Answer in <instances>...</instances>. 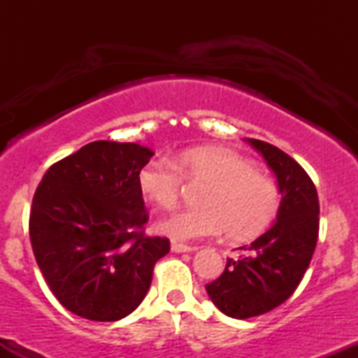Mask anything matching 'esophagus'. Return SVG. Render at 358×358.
Instances as JSON below:
<instances>
[{
	"label": "esophagus",
	"instance_id": "obj_1",
	"mask_svg": "<svg viewBox=\"0 0 358 358\" xmlns=\"http://www.w3.org/2000/svg\"><path fill=\"white\" fill-rule=\"evenodd\" d=\"M196 248H192V245H187V244H182V242H171V250L173 252H193Z\"/></svg>",
	"mask_w": 358,
	"mask_h": 358
}]
</instances>
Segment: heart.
Listing matches in <instances>:
<instances>
[{
  "label": "heart",
  "mask_w": 358,
  "mask_h": 358,
  "mask_svg": "<svg viewBox=\"0 0 358 358\" xmlns=\"http://www.w3.org/2000/svg\"><path fill=\"white\" fill-rule=\"evenodd\" d=\"M185 178L208 185L200 196L203 208L175 212L159 224V231L175 241L215 237L229 239L257 236L273 222L281 203L278 185L259 173L256 163L225 148H190L175 163L153 158L138 173L139 192L148 202L173 208L180 202Z\"/></svg>",
  "instance_id": "heart-1"
}]
</instances>
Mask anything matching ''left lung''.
Returning a JSON list of instances; mask_svg holds the SVG:
<instances>
[{
  "instance_id": "obj_1",
  "label": "left lung",
  "mask_w": 358,
  "mask_h": 358,
  "mask_svg": "<svg viewBox=\"0 0 358 358\" xmlns=\"http://www.w3.org/2000/svg\"><path fill=\"white\" fill-rule=\"evenodd\" d=\"M278 178V220L239 259H227L224 273L205 286L212 303L231 318H252L282 305L296 291L313 257L320 231L315 183L299 163L279 148L248 139Z\"/></svg>"
}]
</instances>
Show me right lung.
Segmentation results:
<instances>
[{
  "label": "right lung",
  "mask_w": 358,
  "mask_h": 358,
  "mask_svg": "<svg viewBox=\"0 0 358 358\" xmlns=\"http://www.w3.org/2000/svg\"><path fill=\"white\" fill-rule=\"evenodd\" d=\"M151 156L136 143L94 141L53 163L36 187L28 224L36 264L60 305L82 318L133 313L170 252L166 237L145 234L138 173Z\"/></svg>",
  "instance_id": "add662e5"
}]
</instances>
